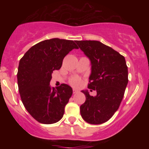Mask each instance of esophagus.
Masks as SVG:
<instances>
[{"mask_svg": "<svg viewBox=\"0 0 149 149\" xmlns=\"http://www.w3.org/2000/svg\"><path fill=\"white\" fill-rule=\"evenodd\" d=\"M78 93V90H77V89H73V93H74V94H76V93Z\"/></svg>", "mask_w": 149, "mask_h": 149, "instance_id": "1", "label": "esophagus"}]
</instances>
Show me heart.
Instances as JSON below:
<instances>
[{"instance_id":"1","label":"heart","mask_w":149,"mask_h":149,"mask_svg":"<svg viewBox=\"0 0 149 149\" xmlns=\"http://www.w3.org/2000/svg\"><path fill=\"white\" fill-rule=\"evenodd\" d=\"M69 83H70V84H72V86H78L81 85V80L78 77H73L69 80Z\"/></svg>"}]
</instances>
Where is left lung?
Instances as JSON below:
<instances>
[{
	"instance_id": "8db88e82",
	"label": "left lung",
	"mask_w": 149,
	"mask_h": 149,
	"mask_svg": "<svg viewBox=\"0 0 149 149\" xmlns=\"http://www.w3.org/2000/svg\"><path fill=\"white\" fill-rule=\"evenodd\" d=\"M76 43L91 62L88 88L97 92L95 96H91L88 90L82 91L86 101L80 107L81 115L89 124L104 123L119 109L128 83L125 59L98 41H76Z\"/></svg>"
}]
</instances>
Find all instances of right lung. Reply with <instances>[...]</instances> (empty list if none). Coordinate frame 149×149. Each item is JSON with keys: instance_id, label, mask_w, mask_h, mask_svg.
Listing matches in <instances>:
<instances>
[{"instance_id": "right-lung-1", "label": "right lung", "mask_w": 149, "mask_h": 149, "mask_svg": "<svg viewBox=\"0 0 149 149\" xmlns=\"http://www.w3.org/2000/svg\"><path fill=\"white\" fill-rule=\"evenodd\" d=\"M77 45L72 40L58 38L36 44L19 62L17 79L24 106L33 118L42 124H54L63 118L65 107L72 95L65 84L51 88L53 71L59 70L63 60Z\"/></svg>"}]
</instances>
